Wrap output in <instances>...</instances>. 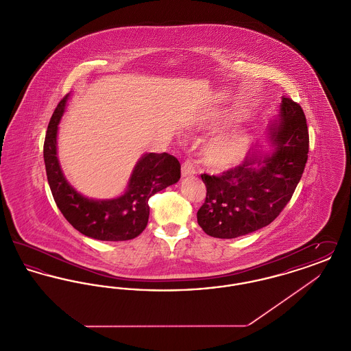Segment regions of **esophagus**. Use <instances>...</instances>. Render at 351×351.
I'll use <instances>...</instances> for the list:
<instances>
[{"label":"esophagus","mask_w":351,"mask_h":351,"mask_svg":"<svg viewBox=\"0 0 351 351\" xmlns=\"http://www.w3.org/2000/svg\"><path fill=\"white\" fill-rule=\"evenodd\" d=\"M195 173H196V168H195V166H193L189 160L184 162L183 165H182V175H183V178L193 176Z\"/></svg>","instance_id":"1"}]
</instances>
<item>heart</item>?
Returning a JSON list of instances; mask_svg holds the SVG:
<instances>
[{"label": "heart", "mask_w": 351, "mask_h": 351, "mask_svg": "<svg viewBox=\"0 0 351 351\" xmlns=\"http://www.w3.org/2000/svg\"><path fill=\"white\" fill-rule=\"evenodd\" d=\"M239 118L241 114L237 110L205 109L201 110L200 114L196 118V125L201 128L213 129L222 125L234 123L239 121ZM251 142L252 135L247 129H223L213 134L204 143L201 149L202 162L205 166L216 171L233 167L246 155Z\"/></svg>", "instance_id": "heart-1"}]
</instances>
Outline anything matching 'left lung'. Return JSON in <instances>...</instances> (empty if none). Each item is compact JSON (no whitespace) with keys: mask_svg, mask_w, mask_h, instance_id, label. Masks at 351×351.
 <instances>
[{"mask_svg":"<svg viewBox=\"0 0 351 351\" xmlns=\"http://www.w3.org/2000/svg\"><path fill=\"white\" fill-rule=\"evenodd\" d=\"M309 150L300 105L283 97L265 138L243 163L219 176L201 175L206 197L197 212L201 229L215 238H237L269 225L291 200Z\"/></svg>","mask_w":351,"mask_h":351,"instance_id":"1","label":"left lung"}]
</instances>
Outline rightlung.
I'll use <instances>...</instances> for the list:
<instances>
[{
	"label": "right lung",
	"instance_id": "add662e5",
	"mask_svg": "<svg viewBox=\"0 0 351 351\" xmlns=\"http://www.w3.org/2000/svg\"><path fill=\"white\" fill-rule=\"evenodd\" d=\"M69 93L52 114L46 133L43 158L47 180L58 208L80 233L99 241H128L138 237L149 222V199L178 183L180 163L167 152L143 154L136 162L122 195L113 199H90L68 183L58 159V130Z\"/></svg>",
	"mask_w": 351,
	"mask_h": 351
}]
</instances>
